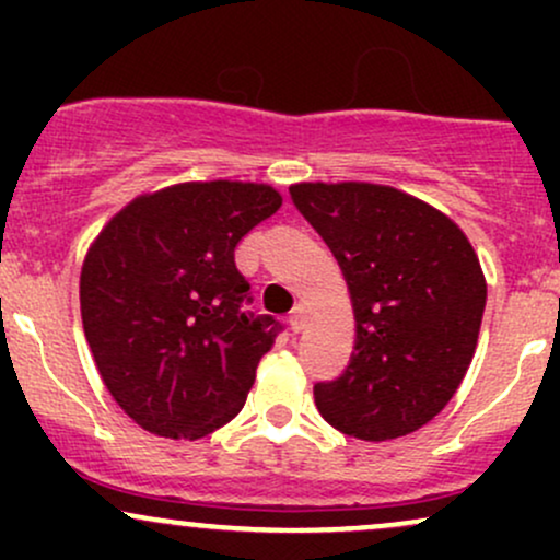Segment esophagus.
<instances>
[{"label": "esophagus", "instance_id": "obj_1", "mask_svg": "<svg viewBox=\"0 0 560 560\" xmlns=\"http://www.w3.org/2000/svg\"><path fill=\"white\" fill-rule=\"evenodd\" d=\"M289 326H292V331L294 334H300L302 329H305L307 326V311L302 305H298L292 311V316H289Z\"/></svg>", "mask_w": 560, "mask_h": 560}]
</instances>
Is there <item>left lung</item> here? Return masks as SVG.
Returning <instances> with one entry per match:
<instances>
[{
    "label": "left lung",
    "mask_w": 560,
    "mask_h": 560,
    "mask_svg": "<svg viewBox=\"0 0 560 560\" xmlns=\"http://www.w3.org/2000/svg\"><path fill=\"white\" fill-rule=\"evenodd\" d=\"M294 208L342 268L355 352L313 387L326 421L382 442L429 423L471 365L487 284L466 234L421 199L378 184H294Z\"/></svg>",
    "instance_id": "8db88e82"
}]
</instances>
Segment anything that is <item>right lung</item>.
Listing matches in <instances>:
<instances>
[{"label": "right lung", "mask_w": 560, "mask_h": 560, "mask_svg": "<svg viewBox=\"0 0 560 560\" xmlns=\"http://www.w3.org/2000/svg\"><path fill=\"white\" fill-rule=\"evenodd\" d=\"M279 208L266 184H178L137 197L96 236L81 271L83 334L141 429L199 440L242 410L281 324L247 311L234 249Z\"/></svg>", "instance_id": "right-lung-1"}]
</instances>
